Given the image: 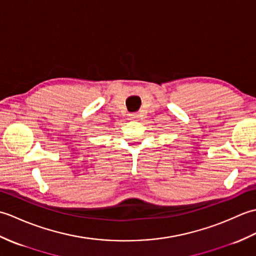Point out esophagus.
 Wrapping results in <instances>:
<instances>
[{"label": "esophagus", "instance_id": "1", "mask_svg": "<svg viewBox=\"0 0 256 256\" xmlns=\"http://www.w3.org/2000/svg\"><path fill=\"white\" fill-rule=\"evenodd\" d=\"M138 114H132V116H131V118H132V120H136L138 118Z\"/></svg>", "mask_w": 256, "mask_h": 256}]
</instances>
